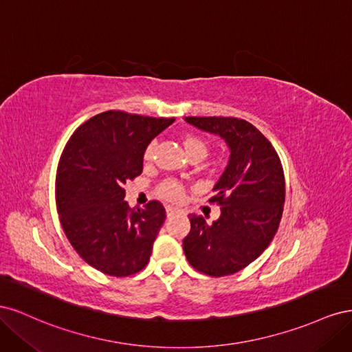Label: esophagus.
I'll return each instance as SVG.
<instances>
[{
  "mask_svg": "<svg viewBox=\"0 0 352 352\" xmlns=\"http://www.w3.org/2000/svg\"><path fill=\"white\" fill-rule=\"evenodd\" d=\"M166 212H167V217H170V216H173L175 212H177V210H176L175 207H170V206H167V207H166Z\"/></svg>",
  "mask_w": 352,
  "mask_h": 352,
  "instance_id": "1",
  "label": "esophagus"
}]
</instances>
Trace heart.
Wrapping results in <instances>:
<instances>
[{"mask_svg":"<svg viewBox=\"0 0 352 352\" xmlns=\"http://www.w3.org/2000/svg\"><path fill=\"white\" fill-rule=\"evenodd\" d=\"M184 146H185V151H186L188 157L194 155V154H199L202 157H206V154H207V144L204 140H201V138H198V136H192V135L185 136ZM153 153H154V142H151L145 148V151H144L145 162H150V160L153 158ZM158 194L170 201H180L184 198V186L175 182V180H168V182H164L162 186H160Z\"/></svg>","mask_w":352,"mask_h":352,"instance_id":"heart-1","label":"heart"}]
</instances>
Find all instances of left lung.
Segmentation results:
<instances>
[{
	"mask_svg": "<svg viewBox=\"0 0 352 352\" xmlns=\"http://www.w3.org/2000/svg\"><path fill=\"white\" fill-rule=\"evenodd\" d=\"M198 129L217 135L229 148L225 172L210 202L220 217L207 223L189 214L190 232L184 239L189 264L208 276L233 274L269 247L283 212L285 177L278 153L257 127L235 117H185Z\"/></svg>",
	"mask_w": 352,
	"mask_h": 352,
	"instance_id": "8db88e82",
	"label": "left lung"
}]
</instances>
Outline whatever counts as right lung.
Instances as JSON below:
<instances>
[{"label":"right lung","mask_w":352,"mask_h":352,"mask_svg":"<svg viewBox=\"0 0 352 352\" xmlns=\"http://www.w3.org/2000/svg\"><path fill=\"white\" fill-rule=\"evenodd\" d=\"M175 122L124 111L91 117L61 154L56 201L72 247L97 270L123 278L142 270L166 219L160 201L129 208L126 180L142 173L144 151Z\"/></svg>","instance_id":"add662e5"}]
</instances>
